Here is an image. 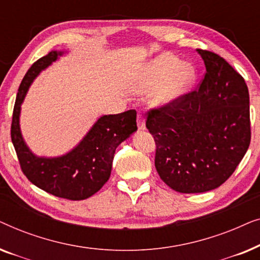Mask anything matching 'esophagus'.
I'll return each instance as SVG.
<instances>
[{
    "label": "esophagus",
    "mask_w": 260,
    "mask_h": 260,
    "mask_svg": "<svg viewBox=\"0 0 260 260\" xmlns=\"http://www.w3.org/2000/svg\"><path fill=\"white\" fill-rule=\"evenodd\" d=\"M137 126L140 130H144L145 129V119L142 115L137 116Z\"/></svg>",
    "instance_id": "obj_1"
}]
</instances>
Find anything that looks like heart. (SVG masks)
<instances>
[{
  "mask_svg": "<svg viewBox=\"0 0 260 260\" xmlns=\"http://www.w3.org/2000/svg\"><path fill=\"white\" fill-rule=\"evenodd\" d=\"M198 70L191 62L181 61L173 53H163L147 66L134 85L138 93L155 91L154 103L169 106L184 97L197 83Z\"/></svg>",
  "mask_w": 260,
  "mask_h": 260,
  "instance_id": "b5f03b06",
  "label": "heart"
}]
</instances>
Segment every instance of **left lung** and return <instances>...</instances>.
<instances>
[{"label":"left lung","instance_id":"obj_1","mask_svg":"<svg viewBox=\"0 0 260 260\" xmlns=\"http://www.w3.org/2000/svg\"><path fill=\"white\" fill-rule=\"evenodd\" d=\"M206 66L193 91L148 112L155 167L179 193L215 189L232 175L251 141L250 95L244 78L215 53L197 49Z\"/></svg>","mask_w":260,"mask_h":260}]
</instances>
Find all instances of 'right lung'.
I'll use <instances>...</instances> for the list:
<instances>
[{
    "mask_svg": "<svg viewBox=\"0 0 260 260\" xmlns=\"http://www.w3.org/2000/svg\"><path fill=\"white\" fill-rule=\"evenodd\" d=\"M65 53L49 52L28 70L16 95L10 134L21 169L31 183L54 197L84 200L97 193L109 180L116 148L137 130V113L129 110L118 115L102 116L83 140L65 155L56 157L35 155L21 134V105L39 73Z\"/></svg>",
    "mask_w": 260,
    "mask_h": 260,
    "instance_id": "1",
    "label": "right lung"
}]
</instances>
